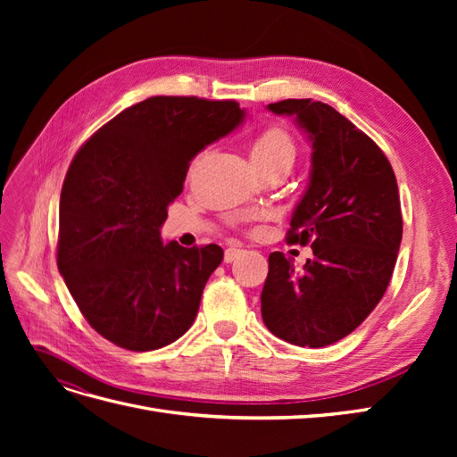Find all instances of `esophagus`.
Returning <instances> with one entry per match:
<instances>
[{
    "mask_svg": "<svg viewBox=\"0 0 457 457\" xmlns=\"http://www.w3.org/2000/svg\"><path fill=\"white\" fill-rule=\"evenodd\" d=\"M242 253H244V250H240V247H228V250L225 252V262L237 261Z\"/></svg>",
    "mask_w": 457,
    "mask_h": 457,
    "instance_id": "obj_1",
    "label": "esophagus"
}]
</instances>
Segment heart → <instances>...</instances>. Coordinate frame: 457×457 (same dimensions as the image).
<instances>
[{
    "mask_svg": "<svg viewBox=\"0 0 457 457\" xmlns=\"http://www.w3.org/2000/svg\"><path fill=\"white\" fill-rule=\"evenodd\" d=\"M250 156L253 165L269 163L276 160H292L295 156V146L289 133L280 126H270L262 129L250 146Z\"/></svg>",
    "mask_w": 457,
    "mask_h": 457,
    "instance_id": "obj_1",
    "label": "heart"
}]
</instances>
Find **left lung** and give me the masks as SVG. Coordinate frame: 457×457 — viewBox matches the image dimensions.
<instances>
[{
	"mask_svg": "<svg viewBox=\"0 0 457 457\" xmlns=\"http://www.w3.org/2000/svg\"><path fill=\"white\" fill-rule=\"evenodd\" d=\"M267 108L295 118L312 146L287 240L311 242L314 257L297 274L284 253L269 255L262 322L287 343L326 347L361 326L391 282L403 240L396 177L381 148L329 104L287 99Z\"/></svg>",
	"mask_w": 457,
	"mask_h": 457,
	"instance_id": "obj_1",
	"label": "left lung"
}]
</instances>
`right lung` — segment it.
<instances>
[{"label":"right lung","mask_w":457,"mask_h":457,"mask_svg":"<svg viewBox=\"0 0 457 457\" xmlns=\"http://www.w3.org/2000/svg\"><path fill=\"white\" fill-rule=\"evenodd\" d=\"M244 118L237 101L150 96L74 156L59 205V270L91 328L118 347L154 351L195 322L223 250L163 244L160 228L190 162Z\"/></svg>","instance_id":"add662e5"}]
</instances>
